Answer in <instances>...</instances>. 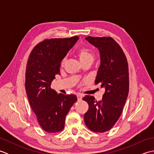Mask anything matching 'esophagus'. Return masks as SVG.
I'll list each match as a JSON object with an SVG mask.
<instances>
[{"label": "esophagus", "mask_w": 154, "mask_h": 154, "mask_svg": "<svg viewBox=\"0 0 154 154\" xmlns=\"http://www.w3.org/2000/svg\"><path fill=\"white\" fill-rule=\"evenodd\" d=\"M77 100L79 101L83 99V95H82V94H77Z\"/></svg>", "instance_id": "34e87169"}]
</instances>
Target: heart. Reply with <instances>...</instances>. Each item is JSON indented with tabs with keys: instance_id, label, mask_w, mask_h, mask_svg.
<instances>
[{
	"instance_id": "heart-1",
	"label": "heart",
	"mask_w": 154,
	"mask_h": 154,
	"mask_svg": "<svg viewBox=\"0 0 154 154\" xmlns=\"http://www.w3.org/2000/svg\"><path fill=\"white\" fill-rule=\"evenodd\" d=\"M78 57H79L80 61L81 63H83L85 61L94 60V54L89 50L87 48H81L77 52ZM65 62V59H63L61 62V64L63 65Z\"/></svg>"
}]
</instances>
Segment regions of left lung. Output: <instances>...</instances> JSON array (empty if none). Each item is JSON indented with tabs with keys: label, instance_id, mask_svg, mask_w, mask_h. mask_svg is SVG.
<instances>
[{
	"label": "left lung",
	"instance_id": "obj_1",
	"mask_svg": "<svg viewBox=\"0 0 154 154\" xmlns=\"http://www.w3.org/2000/svg\"><path fill=\"white\" fill-rule=\"evenodd\" d=\"M85 40L99 51L100 63L94 83L105 92L99 101L93 96L83 98L89 104L84 120L92 131L104 132L117 122L125 104L129 92L128 65L122 48L112 38L88 36Z\"/></svg>",
	"mask_w": 154,
	"mask_h": 154
}]
</instances>
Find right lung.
Instances as JSON below:
<instances>
[{
	"instance_id": "obj_1",
	"label": "right lung",
	"mask_w": 154,
	"mask_h": 154,
	"mask_svg": "<svg viewBox=\"0 0 154 154\" xmlns=\"http://www.w3.org/2000/svg\"><path fill=\"white\" fill-rule=\"evenodd\" d=\"M78 40V36L45 40L35 45L29 56L26 91L39 124L47 132L63 129L65 117L77 100L75 94H58L51 83L60 74L61 62Z\"/></svg>"
}]
</instances>
